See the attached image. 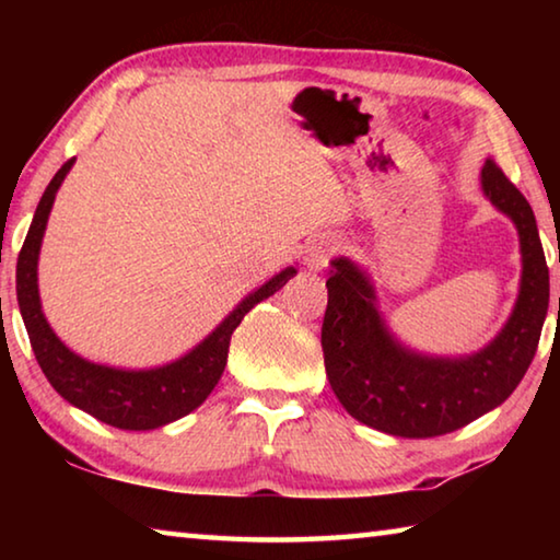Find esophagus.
I'll return each mask as SVG.
<instances>
[{"label": "esophagus", "instance_id": "obj_1", "mask_svg": "<svg viewBox=\"0 0 560 560\" xmlns=\"http://www.w3.org/2000/svg\"><path fill=\"white\" fill-rule=\"evenodd\" d=\"M338 252V242L334 236H314L306 244V252H303V264H306L308 271H320L324 267H328V261L334 254Z\"/></svg>", "mask_w": 560, "mask_h": 560}]
</instances>
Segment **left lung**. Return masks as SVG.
<instances>
[{
  "instance_id": "obj_1",
  "label": "left lung",
  "mask_w": 560,
  "mask_h": 560,
  "mask_svg": "<svg viewBox=\"0 0 560 560\" xmlns=\"http://www.w3.org/2000/svg\"><path fill=\"white\" fill-rule=\"evenodd\" d=\"M481 192L514 222L521 244L518 296L504 328L469 355H428L393 336L368 271L348 257L330 261L320 328L328 383L350 417L395 438H440L494 410L516 390L536 355L548 311V267L526 197L494 160Z\"/></svg>"
}]
</instances>
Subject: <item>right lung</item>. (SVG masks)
<instances>
[{
  "instance_id": "add662e5",
  "label": "right lung",
  "mask_w": 560,
  "mask_h": 560,
  "mask_svg": "<svg viewBox=\"0 0 560 560\" xmlns=\"http://www.w3.org/2000/svg\"><path fill=\"white\" fill-rule=\"evenodd\" d=\"M73 163L75 158L63 163L49 187L44 189L30 234H26L22 252H19L16 299L26 334H30L34 355L39 360L46 381L66 402L118 430L140 432L165 428V424L197 410L207 400V395L214 390L224 373L234 328L259 301L273 296L283 283L296 277V267H287L267 283H261L257 291H252L249 296H244L210 336L173 363L143 368V371H126V368L101 365L81 358L54 334L49 320H46L39 299V277H36L46 222H49L56 192H59Z\"/></svg>"
}]
</instances>
